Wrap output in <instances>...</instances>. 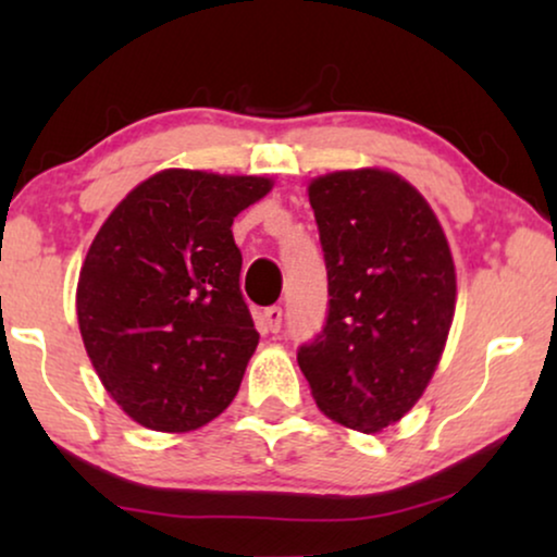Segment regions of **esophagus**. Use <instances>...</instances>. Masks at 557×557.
<instances>
[{
    "label": "esophagus",
    "instance_id": "1",
    "mask_svg": "<svg viewBox=\"0 0 557 557\" xmlns=\"http://www.w3.org/2000/svg\"><path fill=\"white\" fill-rule=\"evenodd\" d=\"M261 322H263V326H265V332H273V334H276V332L281 330V322H284V311H281V307H269V309H263Z\"/></svg>",
    "mask_w": 557,
    "mask_h": 557
}]
</instances>
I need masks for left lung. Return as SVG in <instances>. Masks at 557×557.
Listing matches in <instances>:
<instances>
[{
    "instance_id": "obj_1",
    "label": "left lung",
    "mask_w": 557,
    "mask_h": 557,
    "mask_svg": "<svg viewBox=\"0 0 557 557\" xmlns=\"http://www.w3.org/2000/svg\"><path fill=\"white\" fill-rule=\"evenodd\" d=\"M309 202L330 309L296 360L326 416L383 431L416 406L444 352L456 307L451 250L429 202L393 172L324 174Z\"/></svg>"
}]
</instances>
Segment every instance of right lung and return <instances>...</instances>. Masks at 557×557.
I'll return each instance as SVG.
<instances>
[{
	"label": "right lung",
	"mask_w": 557,
	"mask_h": 557,
	"mask_svg": "<svg viewBox=\"0 0 557 557\" xmlns=\"http://www.w3.org/2000/svg\"><path fill=\"white\" fill-rule=\"evenodd\" d=\"M269 189L265 177L164 170L90 243L75 296L83 345L144 429H200L238 393L258 332L231 225Z\"/></svg>",
	"instance_id": "1"
}]
</instances>
